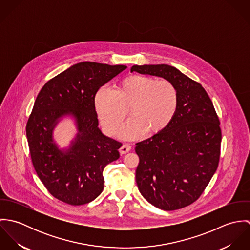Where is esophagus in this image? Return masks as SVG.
Instances as JSON below:
<instances>
[{"instance_id": "esophagus-1", "label": "esophagus", "mask_w": 250, "mask_h": 250, "mask_svg": "<svg viewBox=\"0 0 250 250\" xmlns=\"http://www.w3.org/2000/svg\"><path fill=\"white\" fill-rule=\"evenodd\" d=\"M131 150V146L129 144H123L120 148H119V152L120 154H126Z\"/></svg>"}]
</instances>
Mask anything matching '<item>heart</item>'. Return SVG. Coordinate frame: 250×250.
Masks as SVG:
<instances>
[{"mask_svg": "<svg viewBox=\"0 0 250 250\" xmlns=\"http://www.w3.org/2000/svg\"><path fill=\"white\" fill-rule=\"evenodd\" d=\"M95 109L107 135L117 131L128 113L132 117L120 128L123 140H137L149 133H159L174 119L179 106L176 86L167 80L145 75H131L120 83L117 90L103 86L95 95Z\"/></svg>", "mask_w": 250, "mask_h": 250, "instance_id": "obj_1", "label": "heart"}]
</instances>
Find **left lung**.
I'll return each mask as SVG.
<instances>
[{
	"label": "left lung",
	"mask_w": 250,
	"mask_h": 250,
	"mask_svg": "<svg viewBox=\"0 0 250 250\" xmlns=\"http://www.w3.org/2000/svg\"><path fill=\"white\" fill-rule=\"evenodd\" d=\"M171 82L179 93L172 122L137 143L136 181L153 206L173 211L188 206L203 192L217 168L221 131L214 105L202 85L168 64L134 65L131 72Z\"/></svg>",
	"instance_id": "8db88e82"
}]
</instances>
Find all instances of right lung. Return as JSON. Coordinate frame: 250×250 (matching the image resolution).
<instances>
[{"instance_id": "add662e5", "label": "right lung", "mask_w": 250, "mask_h": 250, "mask_svg": "<svg viewBox=\"0 0 250 250\" xmlns=\"http://www.w3.org/2000/svg\"><path fill=\"white\" fill-rule=\"evenodd\" d=\"M126 68L79 62L48 81L36 97L26 127L33 165L49 192L64 203L79 206L98 197L104 168L119 158L121 143L99 129L94 99L102 85ZM64 119L72 120L76 134L62 148L53 131Z\"/></svg>"}]
</instances>
